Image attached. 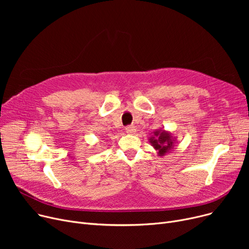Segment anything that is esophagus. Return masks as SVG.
<instances>
[{
	"mask_svg": "<svg viewBox=\"0 0 249 249\" xmlns=\"http://www.w3.org/2000/svg\"><path fill=\"white\" fill-rule=\"evenodd\" d=\"M125 130H126V132H127L128 134H134V133L136 132V129H135L134 126H127V127L125 128Z\"/></svg>",
	"mask_w": 249,
	"mask_h": 249,
	"instance_id": "1",
	"label": "esophagus"
}]
</instances>
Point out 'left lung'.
I'll use <instances>...</instances> for the list:
<instances>
[{
	"instance_id": "1",
	"label": "left lung",
	"mask_w": 249,
	"mask_h": 249,
	"mask_svg": "<svg viewBox=\"0 0 249 249\" xmlns=\"http://www.w3.org/2000/svg\"><path fill=\"white\" fill-rule=\"evenodd\" d=\"M148 140L160 156H164L171 152L177 143V137L163 129H156Z\"/></svg>"
}]
</instances>
